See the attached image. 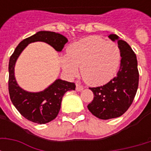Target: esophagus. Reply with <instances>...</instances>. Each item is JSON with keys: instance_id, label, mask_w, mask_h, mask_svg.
<instances>
[{"instance_id": "esophagus-1", "label": "esophagus", "mask_w": 151, "mask_h": 151, "mask_svg": "<svg viewBox=\"0 0 151 151\" xmlns=\"http://www.w3.org/2000/svg\"><path fill=\"white\" fill-rule=\"evenodd\" d=\"M83 86H82L80 83H76V90L78 91H82L83 90Z\"/></svg>"}]
</instances>
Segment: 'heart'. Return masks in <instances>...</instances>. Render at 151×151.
Returning <instances> with one entry per match:
<instances>
[{
  "label": "heart",
  "instance_id": "heart-1",
  "mask_svg": "<svg viewBox=\"0 0 151 151\" xmlns=\"http://www.w3.org/2000/svg\"><path fill=\"white\" fill-rule=\"evenodd\" d=\"M120 52L116 43L106 42L98 36H89L73 43L66 55L60 58L63 70L76 77L81 67V75L87 84H104L113 77L119 66Z\"/></svg>",
  "mask_w": 151,
  "mask_h": 151
}]
</instances>
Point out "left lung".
Here are the masks:
<instances>
[{
    "label": "left lung",
    "instance_id": "1",
    "mask_svg": "<svg viewBox=\"0 0 151 151\" xmlns=\"http://www.w3.org/2000/svg\"><path fill=\"white\" fill-rule=\"evenodd\" d=\"M112 41L117 40L120 48V66L116 76L101 86L90 87L94 99L87 106L89 111L102 120H109L122 116L129 109L136 95L139 73L136 54L116 35H109Z\"/></svg>",
    "mask_w": 151,
    "mask_h": 151
}]
</instances>
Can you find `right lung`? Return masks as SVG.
<instances>
[{"instance_id": "obj_1", "label": "right lung", "mask_w": 151, "mask_h": 151, "mask_svg": "<svg viewBox=\"0 0 151 151\" xmlns=\"http://www.w3.org/2000/svg\"><path fill=\"white\" fill-rule=\"evenodd\" d=\"M42 41L48 43L57 52H61L68 40L64 35L52 31H39L21 41L9 58V93L13 104L22 116L34 123L46 124L54 120L59 113L62 97L66 92L75 90V83L57 79L44 91L28 92L16 82L14 65L19 55L29 43Z\"/></svg>"}]
</instances>
